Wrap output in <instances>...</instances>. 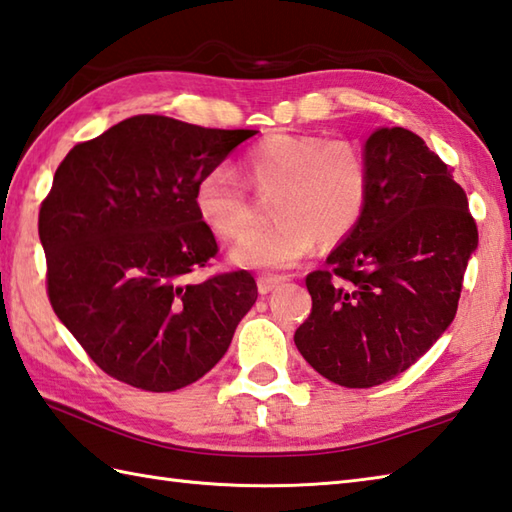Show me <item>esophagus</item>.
Segmentation results:
<instances>
[{"label":"esophagus","instance_id":"1","mask_svg":"<svg viewBox=\"0 0 512 512\" xmlns=\"http://www.w3.org/2000/svg\"><path fill=\"white\" fill-rule=\"evenodd\" d=\"M283 276H271V274H260L258 276V280H256V283H258V291H260V294H269V291L271 289H274V287H278L280 283H283Z\"/></svg>","mask_w":512,"mask_h":512}]
</instances>
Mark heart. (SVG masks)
Here are the masks:
<instances>
[{"mask_svg":"<svg viewBox=\"0 0 512 512\" xmlns=\"http://www.w3.org/2000/svg\"><path fill=\"white\" fill-rule=\"evenodd\" d=\"M247 183L271 194L274 225L254 229L232 247L243 267L285 269L314 252L338 245L362 223L369 205V165L358 145L325 134L274 132L243 154ZM194 207L218 238H236L254 223L256 205L245 181L212 168L194 183Z\"/></svg>","mask_w":512,"mask_h":512,"instance_id":"b5f03b06","label":"heart"}]
</instances>
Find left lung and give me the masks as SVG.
<instances>
[{"label": "left lung", "mask_w": 512, "mask_h": 512, "mask_svg": "<svg viewBox=\"0 0 512 512\" xmlns=\"http://www.w3.org/2000/svg\"><path fill=\"white\" fill-rule=\"evenodd\" d=\"M371 194L362 223L307 276L311 314L294 342L349 389L393 380L451 325L477 225L451 168L404 128L364 145Z\"/></svg>", "instance_id": "1"}]
</instances>
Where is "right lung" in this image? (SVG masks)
Listing matches in <instances>:
<instances>
[{
  "mask_svg": "<svg viewBox=\"0 0 512 512\" xmlns=\"http://www.w3.org/2000/svg\"><path fill=\"white\" fill-rule=\"evenodd\" d=\"M254 134L137 114L59 163L39 210L48 300L110 378L176 391L225 356L258 289L245 269L187 280L218 254L194 183Z\"/></svg>",
  "mask_w": 512,
  "mask_h": 512,
  "instance_id": "obj_1",
  "label": "right lung"
}]
</instances>
